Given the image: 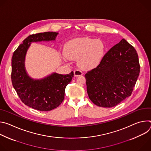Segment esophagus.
<instances>
[{"label":"esophagus","mask_w":151,"mask_h":151,"mask_svg":"<svg viewBox=\"0 0 151 151\" xmlns=\"http://www.w3.org/2000/svg\"><path fill=\"white\" fill-rule=\"evenodd\" d=\"M83 75V73L81 70H79V69H76L74 70V75L75 76H81Z\"/></svg>","instance_id":"1"}]
</instances>
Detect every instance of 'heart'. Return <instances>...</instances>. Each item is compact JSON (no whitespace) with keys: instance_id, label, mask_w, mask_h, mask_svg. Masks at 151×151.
<instances>
[{"instance_id":"1","label":"heart","mask_w":151,"mask_h":151,"mask_svg":"<svg viewBox=\"0 0 151 151\" xmlns=\"http://www.w3.org/2000/svg\"><path fill=\"white\" fill-rule=\"evenodd\" d=\"M64 58L78 59L83 69H91L97 67L103 59L106 47L100 39L89 37L76 38L70 40L64 47Z\"/></svg>"}]
</instances>
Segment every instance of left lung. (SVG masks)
Segmentation results:
<instances>
[{"label": "left lung", "mask_w": 151, "mask_h": 151, "mask_svg": "<svg viewBox=\"0 0 151 151\" xmlns=\"http://www.w3.org/2000/svg\"><path fill=\"white\" fill-rule=\"evenodd\" d=\"M139 73L137 53L122 39L85 75L88 97L98 106H115L131 96Z\"/></svg>", "instance_id": "8db88e82"}]
</instances>
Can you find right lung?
<instances>
[{
	"instance_id": "right-lung-1",
	"label": "right lung",
	"mask_w": 151,
	"mask_h": 151,
	"mask_svg": "<svg viewBox=\"0 0 151 151\" xmlns=\"http://www.w3.org/2000/svg\"><path fill=\"white\" fill-rule=\"evenodd\" d=\"M58 33L48 32L31 35L14 51L12 58L11 81L22 102L33 109L49 111L57 107L64 99V91L73 77L53 73L41 79L30 78L25 69V57L31 42L55 40Z\"/></svg>"
}]
</instances>
